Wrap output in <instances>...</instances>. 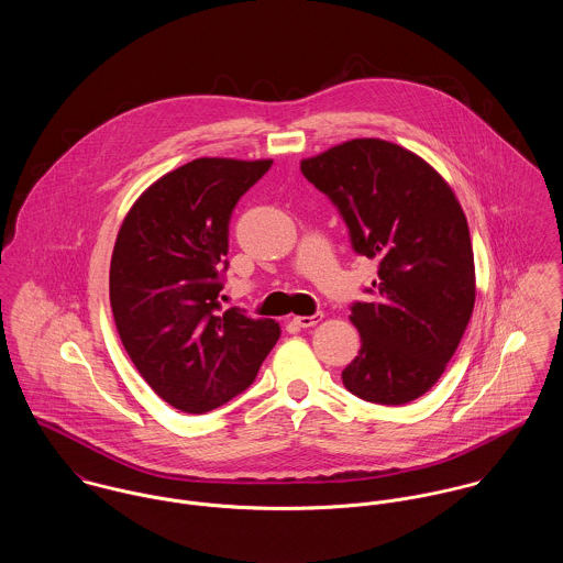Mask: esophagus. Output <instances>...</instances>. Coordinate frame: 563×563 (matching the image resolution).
I'll return each instance as SVG.
<instances>
[{
    "mask_svg": "<svg viewBox=\"0 0 563 563\" xmlns=\"http://www.w3.org/2000/svg\"><path fill=\"white\" fill-rule=\"evenodd\" d=\"M323 317V312H314V314H298L294 317V323L300 325V328H311L314 323H319Z\"/></svg>",
    "mask_w": 563,
    "mask_h": 563,
    "instance_id": "obj_1",
    "label": "esophagus"
}]
</instances>
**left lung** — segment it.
<instances>
[{"mask_svg":"<svg viewBox=\"0 0 563 563\" xmlns=\"http://www.w3.org/2000/svg\"><path fill=\"white\" fill-rule=\"evenodd\" d=\"M300 170L343 216L352 249L379 263L374 300L352 305L363 345L343 384L372 404L415 401L437 384L475 307L466 216L426 159L386 140L336 144Z\"/></svg>","mask_w":563,"mask_h":563,"instance_id":"obj_1","label":"left lung"}]
</instances>
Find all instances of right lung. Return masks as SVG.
<instances>
[{"label":"right lung","mask_w":563,"mask_h":563,"mask_svg":"<svg viewBox=\"0 0 563 563\" xmlns=\"http://www.w3.org/2000/svg\"><path fill=\"white\" fill-rule=\"evenodd\" d=\"M272 159L200 157L164 175L129 209L110 265V305L146 384L189 415L254 382L280 336L274 319L220 312V265L238 200Z\"/></svg>","instance_id":"obj_1"}]
</instances>
